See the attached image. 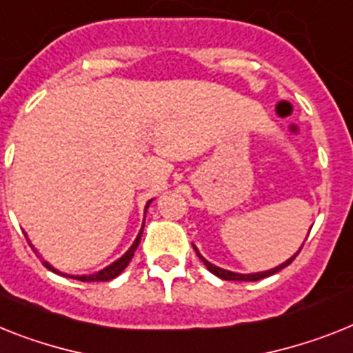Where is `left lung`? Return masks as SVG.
Here are the masks:
<instances>
[{
  "instance_id": "1",
  "label": "left lung",
  "mask_w": 353,
  "mask_h": 353,
  "mask_svg": "<svg viewBox=\"0 0 353 353\" xmlns=\"http://www.w3.org/2000/svg\"><path fill=\"white\" fill-rule=\"evenodd\" d=\"M193 247H194V245H193ZM194 250H196L198 258H200V260L203 261V265H205V267H208V269L211 270L212 274L218 276V278L227 279V281H258V279L269 278V276L276 274V272H279V270H281V269H285L287 265L292 263L294 258H296V256L299 254V252H298V254L292 256L290 260H287V261H285V263H281V265H279V267H276V269H272V270H265V272H258V274H236V272H231V270H223V269H220V267H216V265L209 263V261L205 260V258H203V256L200 254V252H198L196 247H194ZM299 250H301V249H299Z\"/></svg>"
}]
</instances>
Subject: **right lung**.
Here are the masks:
<instances>
[{
    "label": "right lung",
    "mask_w": 353,
    "mask_h": 353,
    "mask_svg": "<svg viewBox=\"0 0 353 353\" xmlns=\"http://www.w3.org/2000/svg\"><path fill=\"white\" fill-rule=\"evenodd\" d=\"M150 203H151V200H150V202H148V205H145V209L150 208ZM142 229H144V227H142ZM141 236H142V231L139 232V236H137L135 243H133V245L130 247V250H128L126 254L122 256L121 260H117V261H115V263L110 265V267H106V269H103V270H101V272H97V274L75 276V279H81V281H110V279L117 278V276L121 274L122 270L126 269L128 263H130L131 258H133V254H135L137 247H139V243H141ZM43 265H45V267H46V269H48V270H52V272H57V270H55L54 267H52V265L46 263V261H43ZM57 274H59V272H57Z\"/></svg>",
    "instance_id": "right-lung-1"
}]
</instances>
